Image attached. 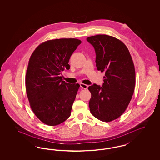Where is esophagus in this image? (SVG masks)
<instances>
[{"instance_id": "34e87169", "label": "esophagus", "mask_w": 160, "mask_h": 160, "mask_svg": "<svg viewBox=\"0 0 160 160\" xmlns=\"http://www.w3.org/2000/svg\"><path fill=\"white\" fill-rule=\"evenodd\" d=\"M80 87H81V88H82L83 89H88V85L85 84L80 83Z\"/></svg>"}]
</instances>
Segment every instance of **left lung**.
<instances>
[{
	"label": "left lung",
	"mask_w": 160,
	"mask_h": 160,
	"mask_svg": "<svg viewBox=\"0 0 160 160\" xmlns=\"http://www.w3.org/2000/svg\"><path fill=\"white\" fill-rule=\"evenodd\" d=\"M96 53V66L105 72L102 86L93 84L89 108L92 114L103 122H110L125 112L134 91L136 72L129 50L117 38L106 35L87 38Z\"/></svg>",
	"instance_id": "8db88e82"
}]
</instances>
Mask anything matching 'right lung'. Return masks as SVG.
I'll return each instance as SVG.
<instances>
[{
	"label": "right lung",
	"mask_w": 160,
	"mask_h": 160,
	"mask_svg": "<svg viewBox=\"0 0 160 160\" xmlns=\"http://www.w3.org/2000/svg\"><path fill=\"white\" fill-rule=\"evenodd\" d=\"M81 43L74 38L50 40L31 55L26 76V93L32 111L46 125H59L71 115L80 85L63 81L61 74L70 68V57Z\"/></svg>",
	"instance_id": "right-lung-1"
}]
</instances>
